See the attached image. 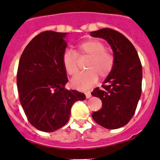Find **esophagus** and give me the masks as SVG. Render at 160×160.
<instances>
[{
	"label": "esophagus",
	"instance_id": "1",
	"mask_svg": "<svg viewBox=\"0 0 160 160\" xmlns=\"http://www.w3.org/2000/svg\"><path fill=\"white\" fill-rule=\"evenodd\" d=\"M85 95H86V98H90V97H91V93H90V91L85 92Z\"/></svg>",
	"mask_w": 160,
	"mask_h": 160
}]
</instances>
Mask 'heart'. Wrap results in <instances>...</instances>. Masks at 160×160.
Wrapping results in <instances>:
<instances>
[{
	"instance_id": "1",
	"label": "heart",
	"mask_w": 160,
	"mask_h": 160,
	"mask_svg": "<svg viewBox=\"0 0 160 160\" xmlns=\"http://www.w3.org/2000/svg\"><path fill=\"white\" fill-rule=\"evenodd\" d=\"M89 57L85 68L87 70L77 74L71 80V85L75 89H89L98 81V76L105 78L111 73L114 64L113 55L106 51L105 45L97 39H91L79 45L77 52L67 49L62 55V62L66 72L73 76L78 72V57Z\"/></svg>"
}]
</instances>
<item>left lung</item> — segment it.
Segmentation results:
<instances>
[{"mask_svg": "<svg viewBox=\"0 0 160 160\" xmlns=\"http://www.w3.org/2000/svg\"><path fill=\"white\" fill-rule=\"evenodd\" d=\"M90 35L105 39L114 59V67L102 88H95L91 93L102 101V108L93 112L92 118L104 128L117 129L127 125L136 110L142 93L141 61L132 42L120 32L102 28Z\"/></svg>", "mask_w": 160, "mask_h": 160, "instance_id": "8db88e82", "label": "left lung"}]
</instances>
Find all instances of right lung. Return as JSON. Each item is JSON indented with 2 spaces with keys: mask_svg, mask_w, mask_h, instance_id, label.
<instances>
[{
  "mask_svg": "<svg viewBox=\"0 0 160 160\" xmlns=\"http://www.w3.org/2000/svg\"><path fill=\"white\" fill-rule=\"evenodd\" d=\"M67 35L41 32L27 45L19 60L17 86L21 104L32 125L45 132L64 126L72 104L86 99L84 93L65 88L68 78L62 58Z\"/></svg>",
  "mask_w": 160,
  "mask_h": 160,
  "instance_id": "1",
  "label": "right lung"
}]
</instances>
